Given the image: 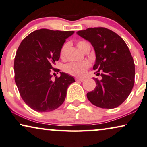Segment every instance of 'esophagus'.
Listing matches in <instances>:
<instances>
[{"label":"esophagus","instance_id":"1","mask_svg":"<svg viewBox=\"0 0 147 147\" xmlns=\"http://www.w3.org/2000/svg\"><path fill=\"white\" fill-rule=\"evenodd\" d=\"M75 80H76V81H80V82H83V81H84V79H82V78H76L75 79Z\"/></svg>","mask_w":147,"mask_h":147}]
</instances>
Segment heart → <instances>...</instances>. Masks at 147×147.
Masks as SVG:
<instances>
[{
    "mask_svg": "<svg viewBox=\"0 0 147 147\" xmlns=\"http://www.w3.org/2000/svg\"><path fill=\"white\" fill-rule=\"evenodd\" d=\"M77 46L81 51H84V50L89 46V45L87 42H83V41H80L77 43ZM66 48V46L62 47L61 50H60V56L63 58L65 54V50ZM90 66V63L88 61H84L82 62H70L64 66V70L70 75L74 76H83L87 72L88 68Z\"/></svg>",
    "mask_w": 147,
    "mask_h": 147,
    "instance_id": "heart-1",
    "label": "heart"
}]
</instances>
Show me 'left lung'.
<instances>
[{
  "label": "left lung",
  "mask_w": 147,
  "mask_h": 147,
  "mask_svg": "<svg viewBox=\"0 0 147 147\" xmlns=\"http://www.w3.org/2000/svg\"><path fill=\"white\" fill-rule=\"evenodd\" d=\"M77 34L89 41L95 50V89L87 94L92 104L112 109L122 104L130 95L134 84L135 66L128 47L123 39L110 29L91 27Z\"/></svg>",
  "instance_id": "1"
}]
</instances>
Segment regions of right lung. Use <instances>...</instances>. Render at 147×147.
<instances>
[{
    "label": "right lung",
    "instance_id": "1",
    "mask_svg": "<svg viewBox=\"0 0 147 147\" xmlns=\"http://www.w3.org/2000/svg\"><path fill=\"white\" fill-rule=\"evenodd\" d=\"M74 33L41 29L19 45L14 61L15 81L21 98L34 110L57 109L64 101L68 86L75 82L73 77L61 72L55 81L51 79V70L56 71L53 66L59 60L62 46Z\"/></svg>",
    "mask_w": 147,
    "mask_h": 147
}]
</instances>
